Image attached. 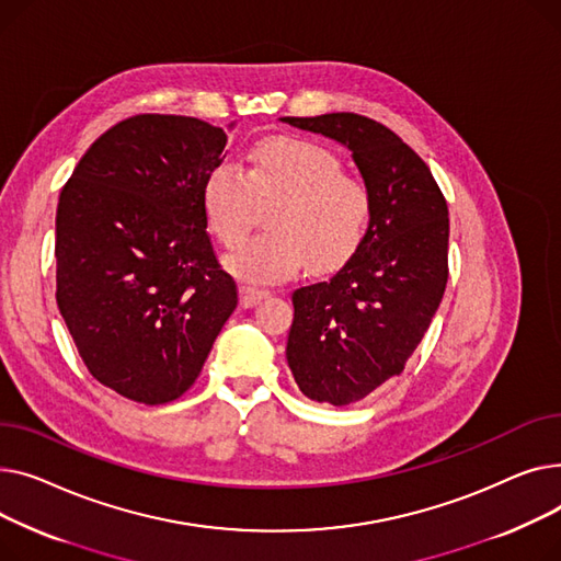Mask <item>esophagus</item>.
<instances>
[{"label":"esophagus","instance_id":"1","mask_svg":"<svg viewBox=\"0 0 561 561\" xmlns=\"http://www.w3.org/2000/svg\"><path fill=\"white\" fill-rule=\"evenodd\" d=\"M267 296H270L267 289H260V287H253V285H242L240 287V304H242V308H253L262 299H267Z\"/></svg>","mask_w":561,"mask_h":561}]
</instances>
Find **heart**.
Segmentation results:
<instances>
[{
	"mask_svg": "<svg viewBox=\"0 0 561 561\" xmlns=\"http://www.w3.org/2000/svg\"><path fill=\"white\" fill-rule=\"evenodd\" d=\"M272 203L271 233L226 257V267L242 278L285 280L308 262L314 272H335L359 251L374 213L369 185L344 174L331 147L291 136L260 140L247 170L215 164L202 187L204 217L224 247L241 244L256 206Z\"/></svg>",
	"mask_w": 561,
	"mask_h": 561,
	"instance_id": "heart-1",
	"label": "heart"
}]
</instances>
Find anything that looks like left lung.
<instances>
[{
    "label": "left lung",
    "instance_id": "obj_1",
    "mask_svg": "<svg viewBox=\"0 0 561 561\" xmlns=\"http://www.w3.org/2000/svg\"><path fill=\"white\" fill-rule=\"evenodd\" d=\"M346 145L374 196L369 233L323 283L294 289L287 365L308 399L351 405L399 376L448 283V206L427 164L376 119L283 117Z\"/></svg>",
    "mask_w": 561,
    "mask_h": 561
}]
</instances>
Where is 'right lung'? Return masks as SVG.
<instances>
[{
	"mask_svg": "<svg viewBox=\"0 0 561 561\" xmlns=\"http://www.w3.org/2000/svg\"><path fill=\"white\" fill-rule=\"evenodd\" d=\"M226 140L196 117L134 115L60 190L56 304L92 378L128 401L183 397L238 308L202 206Z\"/></svg>",
	"mask_w": 561,
	"mask_h": 561,
	"instance_id": "obj_1",
	"label": "right lung"
}]
</instances>
